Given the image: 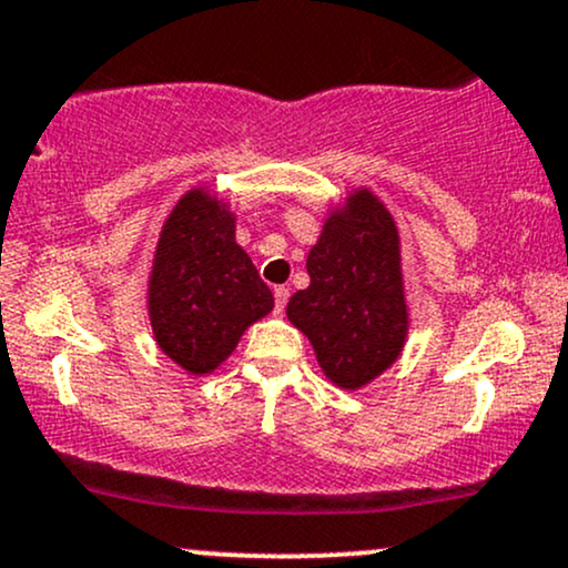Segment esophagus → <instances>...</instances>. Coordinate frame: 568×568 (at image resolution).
<instances>
[{"label": "esophagus", "mask_w": 568, "mask_h": 568, "mask_svg": "<svg viewBox=\"0 0 568 568\" xmlns=\"http://www.w3.org/2000/svg\"><path fill=\"white\" fill-rule=\"evenodd\" d=\"M288 296H291V291L285 288V285H275V312H277V315H283V312H285Z\"/></svg>", "instance_id": "34e87169"}]
</instances>
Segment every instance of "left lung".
Here are the masks:
<instances>
[{
    "instance_id": "obj_1",
    "label": "left lung",
    "mask_w": 568,
    "mask_h": 568,
    "mask_svg": "<svg viewBox=\"0 0 568 568\" xmlns=\"http://www.w3.org/2000/svg\"><path fill=\"white\" fill-rule=\"evenodd\" d=\"M306 272L310 288L291 296L288 321L336 387H363L393 366L408 334L400 240L384 202L368 189L349 194L325 221Z\"/></svg>"
}]
</instances>
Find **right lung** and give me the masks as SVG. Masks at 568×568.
Instances as JSON below:
<instances>
[{"label":"right lung","mask_w":568,"mask_h":568,"mask_svg":"<svg viewBox=\"0 0 568 568\" xmlns=\"http://www.w3.org/2000/svg\"><path fill=\"white\" fill-rule=\"evenodd\" d=\"M272 306V291L234 243L230 207L205 189L186 192L162 226L149 277L160 349L189 374H211Z\"/></svg>","instance_id":"add662e5"}]
</instances>
